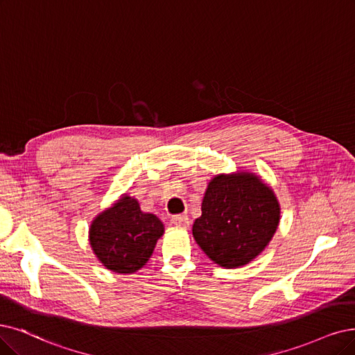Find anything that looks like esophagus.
<instances>
[{
  "instance_id": "obj_1",
  "label": "esophagus",
  "mask_w": 355,
  "mask_h": 355,
  "mask_svg": "<svg viewBox=\"0 0 355 355\" xmlns=\"http://www.w3.org/2000/svg\"><path fill=\"white\" fill-rule=\"evenodd\" d=\"M171 224H174V225L181 227V228H189L190 220H189L187 215H175V216L171 218Z\"/></svg>"
}]
</instances>
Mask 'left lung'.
Wrapping results in <instances>:
<instances>
[{"mask_svg":"<svg viewBox=\"0 0 355 355\" xmlns=\"http://www.w3.org/2000/svg\"><path fill=\"white\" fill-rule=\"evenodd\" d=\"M279 218L277 196L256 174H219L209 181L193 237L216 265L239 268L265 250Z\"/></svg>","mask_w":355,"mask_h":355,"instance_id":"left-lung-1","label":"left lung"}]
</instances>
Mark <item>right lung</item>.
Listing matches in <instances>:
<instances>
[{
    "instance_id": "right-lung-1",
    "label": "right lung",
    "mask_w": 355,
    "mask_h": 355,
    "mask_svg": "<svg viewBox=\"0 0 355 355\" xmlns=\"http://www.w3.org/2000/svg\"><path fill=\"white\" fill-rule=\"evenodd\" d=\"M164 224L141 212L136 199L123 194L92 220L89 241L101 263L115 273H135L148 263Z\"/></svg>"
}]
</instances>
